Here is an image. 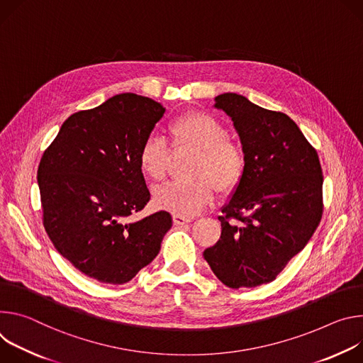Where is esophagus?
Returning <instances> with one entry per match:
<instances>
[{
	"label": "esophagus",
	"mask_w": 363,
	"mask_h": 363,
	"mask_svg": "<svg viewBox=\"0 0 363 363\" xmlns=\"http://www.w3.org/2000/svg\"><path fill=\"white\" fill-rule=\"evenodd\" d=\"M173 222H174V225H184V223L191 222V218L180 216V215H173Z\"/></svg>",
	"instance_id": "obj_1"
}]
</instances>
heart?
<instances>
[{
    "label": "heart",
    "mask_w": 363,
    "mask_h": 363,
    "mask_svg": "<svg viewBox=\"0 0 363 363\" xmlns=\"http://www.w3.org/2000/svg\"><path fill=\"white\" fill-rule=\"evenodd\" d=\"M174 150H193L191 179L169 183L154 191L157 208L173 215L193 216L213 199L238 187L247 170V155L240 144L228 138L220 121L206 112H189L174 118L167 127ZM170 147L160 137L145 138L137 154L140 172L152 182L164 180Z\"/></svg>",
    "instance_id": "1"
}]
</instances>
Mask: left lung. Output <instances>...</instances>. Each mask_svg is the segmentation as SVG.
Listing matches in <instances>:
<instances>
[{
    "instance_id": "8db88e82",
    "label": "left lung",
    "mask_w": 363,
    "mask_h": 363,
    "mask_svg": "<svg viewBox=\"0 0 363 363\" xmlns=\"http://www.w3.org/2000/svg\"><path fill=\"white\" fill-rule=\"evenodd\" d=\"M215 106L233 121L247 170L218 219L222 233L203 257L229 289L268 284L310 240L323 215L315 148L294 121L223 94Z\"/></svg>"
}]
</instances>
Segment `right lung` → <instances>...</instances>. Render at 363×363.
Returning <instances> with one entry per match:
<instances>
[{"instance_id":"obj_1","label":"right lung","mask_w":363,"mask_h":363,"mask_svg":"<svg viewBox=\"0 0 363 363\" xmlns=\"http://www.w3.org/2000/svg\"><path fill=\"white\" fill-rule=\"evenodd\" d=\"M135 94L70 115L37 170L43 225L59 254L105 284H125L158 254L169 212L128 216L150 200L137 154L164 115Z\"/></svg>"}]
</instances>
